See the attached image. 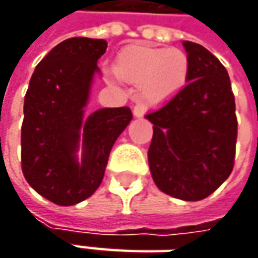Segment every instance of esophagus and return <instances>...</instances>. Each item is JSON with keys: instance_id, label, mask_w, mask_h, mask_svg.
Listing matches in <instances>:
<instances>
[{"instance_id": "34e87169", "label": "esophagus", "mask_w": 258, "mask_h": 258, "mask_svg": "<svg viewBox=\"0 0 258 258\" xmlns=\"http://www.w3.org/2000/svg\"><path fill=\"white\" fill-rule=\"evenodd\" d=\"M146 113V107H145L144 104L138 103L134 106V114L136 117H144V114Z\"/></svg>"}]
</instances>
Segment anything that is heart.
<instances>
[{"mask_svg": "<svg viewBox=\"0 0 258 258\" xmlns=\"http://www.w3.org/2000/svg\"><path fill=\"white\" fill-rule=\"evenodd\" d=\"M114 73L116 80L138 85L145 103L162 104L186 85L189 60L178 48L129 45L116 57Z\"/></svg>", "mask_w": 258, "mask_h": 258, "instance_id": "1", "label": "heart"}]
</instances>
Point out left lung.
Masks as SVG:
<instances>
[{
	"label": "left lung",
	"instance_id": "8db88e82",
	"mask_svg": "<svg viewBox=\"0 0 258 258\" xmlns=\"http://www.w3.org/2000/svg\"><path fill=\"white\" fill-rule=\"evenodd\" d=\"M186 86L145 117L154 124L149 168L162 192L183 201L207 198L230 176L237 142L235 102L228 73L205 47L183 41Z\"/></svg>",
	"mask_w": 258,
	"mask_h": 258
}]
</instances>
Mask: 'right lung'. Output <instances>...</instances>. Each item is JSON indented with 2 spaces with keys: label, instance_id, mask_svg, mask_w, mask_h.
I'll use <instances>...</instances> for the list:
<instances>
[{
  "label": "right lung",
  "instance_id": "1",
  "mask_svg": "<svg viewBox=\"0 0 258 258\" xmlns=\"http://www.w3.org/2000/svg\"><path fill=\"white\" fill-rule=\"evenodd\" d=\"M107 43L73 37L37 64L24 99L21 166L27 182L57 205L85 201L103 179L112 146L132 120L129 107L85 116L97 60ZM82 145V161L77 151Z\"/></svg>",
  "mask_w": 258,
  "mask_h": 258
}]
</instances>
